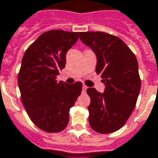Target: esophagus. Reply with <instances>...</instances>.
<instances>
[{
	"mask_svg": "<svg viewBox=\"0 0 158 158\" xmlns=\"http://www.w3.org/2000/svg\"><path fill=\"white\" fill-rule=\"evenodd\" d=\"M86 89H87V86H86V85H83V86H82V90H83V91L85 92V91L86 90Z\"/></svg>",
	"mask_w": 158,
	"mask_h": 158,
	"instance_id": "obj_1",
	"label": "esophagus"
}]
</instances>
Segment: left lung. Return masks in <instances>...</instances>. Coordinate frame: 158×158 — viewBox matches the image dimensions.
<instances>
[{"mask_svg":"<svg viewBox=\"0 0 158 158\" xmlns=\"http://www.w3.org/2000/svg\"><path fill=\"white\" fill-rule=\"evenodd\" d=\"M94 51L96 72L105 84L103 93L88 88L89 124L95 132L111 133L125 125L136 105L141 80L135 55L120 37L102 31L79 33Z\"/></svg>","mask_w":158,"mask_h":158,"instance_id":"left-lung-1","label":"left lung"}]
</instances>
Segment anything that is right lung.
I'll list each match as a JSON object with an SVG mask.
<instances>
[{"mask_svg": "<svg viewBox=\"0 0 158 158\" xmlns=\"http://www.w3.org/2000/svg\"><path fill=\"white\" fill-rule=\"evenodd\" d=\"M79 32L51 30L25 50L18 74L23 105L33 123L47 133H59L69 121V110L82 90V83L56 80L66 66V55Z\"/></svg>", "mask_w": 158, "mask_h": 158, "instance_id": "right-lung-1", "label": "right lung"}]
</instances>
